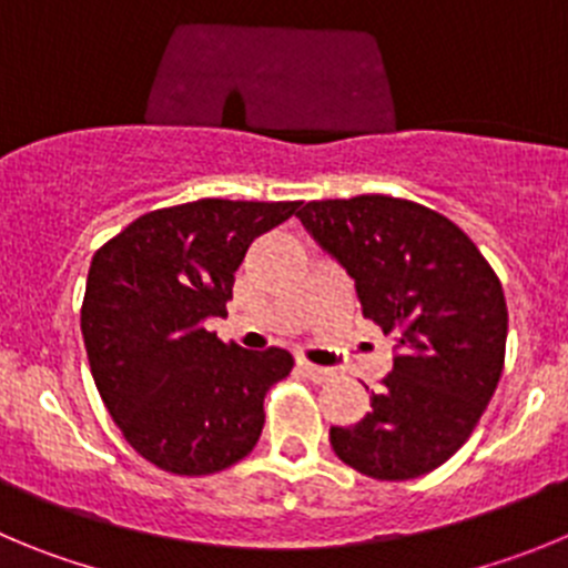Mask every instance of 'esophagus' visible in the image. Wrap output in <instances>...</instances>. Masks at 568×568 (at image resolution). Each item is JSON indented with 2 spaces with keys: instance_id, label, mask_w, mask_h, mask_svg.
I'll return each mask as SVG.
<instances>
[{
  "instance_id": "esophagus-1",
  "label": "esophagus",
  "mask_w": 568,
  "mask_h": 568,
  "mask_svg": "<svg viewBox=\"0 0 568 568\" xmlns=\"http://www.w3.org/2000/svg\"><path fill=\"white\" fill-rule=\"evenodd\" d=\"M296 367H300V371H303L311 382H328L331 376H334L328 367H320V365H314V362H308V359H300V362H296Z\"/></svg>"
}]
</instances>
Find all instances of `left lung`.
Segmentation results:
<instances>
[{
    "instance_id": "8db88e82",
    "label": "left lung",
    "mask_w": 568,
    "mask_h": 568,
    "mask_svg": "<svg viewBox=\"0 0 568 568\" xmlns=\"http://www.w3.org/2000/svg\"><path fill=\"white\" fill-rule=\"evenodd\" d=\"M296 217L356 280L362 314L396 342L371 410L331 427V447L376 481L433 473L475 430L504 371L498 274L449 217L405 197L311 201Z\"/></svg>"
}]
</instances>
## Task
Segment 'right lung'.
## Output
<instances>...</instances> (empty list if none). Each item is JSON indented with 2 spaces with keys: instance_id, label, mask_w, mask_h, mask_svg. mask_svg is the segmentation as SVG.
Masks as SVG:
<instances>
[{
  "instance_id": "add662e5",
  "label": "right lung",
  "mask_w": 568,
  "mask_h": 568,
  "mask_svg": "<svg viewBox=\"0 0 568 568\" xmlns=\"http://www.w3.org/2000/svg\"><path fill=\"white\" fill-rule=\"evenodd\" d=\"M300 201H203L141 214L93 254L81 303L90 373L138 456L172 475L246 458L288 351H243L203 328L226 314L237 265Z\"/></svg>"
}]
</instances>
